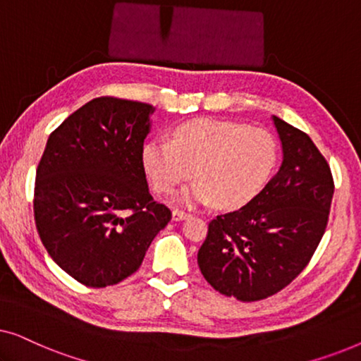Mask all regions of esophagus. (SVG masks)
Here are the masks:
<instances>
[{"label":"esophagus","mask_w":361,"mask_h":361,"mask_svg":"<svg viewBox=\"0 0 361 361\" xmlns=\"http://www.w3.org/2000/svg\"><path fill=\"white\" fill-rule=\"evenodd\" d=\"M189 214H185V212H182V210H174L172 212V220L174 221H182V220H185V219H189Z\"/></svg>","instance_id":"obj_1"}]
</instances>
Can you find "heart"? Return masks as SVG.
<instances>
[{"instance_id": "b5f03b06", "label": "heart", "mask_w": 361, "mask_h": 361, "mask_svg": "<svg viewBox=\"0 0 361 361\" xmlns=\"http://www.w3.org/2000/svg\"><path fill=\"white\" fill-rule=\"evenodd\" d=\"M278 161L276 140L264 130L243 123L197 118L182 123L172 141L152 140L142 149V166L159 192L182 190L184 204H210L220 209H238L253 200L273 174Z\"/></svg>"}]
</instances>
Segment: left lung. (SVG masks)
<instances>
[{"label": "left lung", "instance_id": "1", "mask_svg": "<svg viewBox=\"0 0 361 361\" xmlns=\"http://www.w3.org/2000/svg\"><path fill=\"white\" fill-rule=\"evenodd\" d=\"M283 162L240 210L219 215L197 255L212 288L243 302L286 288L307 266L327 226L334 197L330 167L312 140L271 116Z\"/></svg>", "mask_w": 361, "mask_h": 361}]
</instances>
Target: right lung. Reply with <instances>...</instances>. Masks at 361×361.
<instances>
[{
  "label": "right lung",
  "mask_w": 361,
  "mask_h": 361,
  "mask_svg": "<svg viewBox=\"0 0 361 361\" xmlns=\"http://www.w3.org/2000/svg\"><path fill=\"white\" fill-rule=\"evenodd\" d=\"M156 108L102 97L49 136L36 172L34 216L47 253L90 288L118 284L140 268L171 210L152 202L142 142Z\"/></svg>",
  "instance_id": "obj_1"
}]
</instances>
